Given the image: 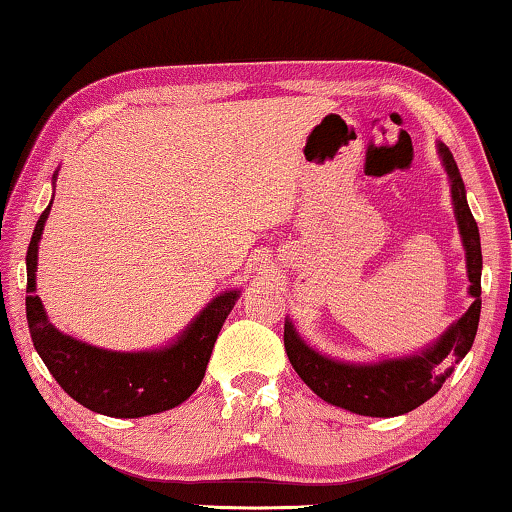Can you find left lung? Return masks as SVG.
<instances>
[{"label": "left lung", "mask_w": 512, "mask_h": 512, "mask_svg": "<svg viewBox=\"0 0 512 512\" xmlns=\"http://www.w3.org/2000/svg\"><path fill=\"white\" fill-rule=\"evenodd\" d=\"M439 154L444 160L448 177H451V193L455 204L457 227H460L464 250H467V273L469 294L474 303L457 319L437 345L425 352L384 361L377 365H349L331 361L315 349H310L296 335L292 322H285V352L289 363L305 384L319 398L361 416H400L421 407L444 386V381L453 375L455 363H460L474 345L478 319H480V271H483V255H480V234L471 209L467 204V193L457 170V163L446 144H439Z\"/></svg>", "instance_id": "1"}]
</instances>
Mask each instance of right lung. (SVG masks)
Here are the masks:
<instances>
[{
    "label": "right lung",
    "instance_id": "add662e5",
    "mask_svg": "<svg viewBox=\"0 0 512 512\" xmlns=\"http://www.w3.org/2000/svg\"><path fill=\"white\" fill-rule=\"evenodd\" d=\"M50 207L41 213L27 248V324L38 356L75 402L96 414L140 418L172 409L202 384L211 349L239 299L225 292L213 299L172 347L160 352L119 354L59 333L45 317L36 289V255Z\"/></svg>",
    "mask_w": 512,
    "mask_h": 512
}]
</instances>
